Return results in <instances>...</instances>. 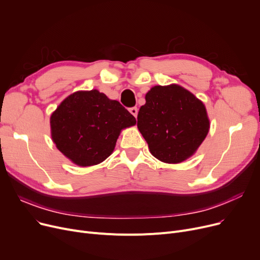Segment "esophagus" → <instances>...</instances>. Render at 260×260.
I'll return each mask as SVG.
<instances>
[{
  "mask_svg": "<svg viewBox=\"0 0 260 260\" xmlns=\"http://www.w3.org/2000/svg\"><path fill=\"white\" fill-rule=\"evenodd\" d=\"M129 113H131L133 116L137 117V114H138V108H137V107H131V108H129Z\"/></svg>",
  "mask_w": 260,
  "mask_h": 260,
  "instance_id": "34e87169",
  "label": "esophagus"
}]
</instances>
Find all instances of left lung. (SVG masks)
Wrapping results in <instances>:
<instances>
[{"label":"left lung","mask_w":260,"mask_h":260,"mask_svg":"<svg viewBox=\"0 0 260 260\" xmlns=\"http://www.w3.org/2000/svg\"><path fill=\"white\" fill-rule=\"evenodd\" d=\"M137 126L152 155L167 163L192 156L210 128L206 107L179 85L154 86L145 94Z\"/></svg>","instance_id":"8db88e82"}]
</instances>
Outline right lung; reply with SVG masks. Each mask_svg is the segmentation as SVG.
Here are the masks:
<instances>
[{
    "mask_svg": "<svg viewBox=\"0 0 260 260\" xmlns=\"http://www.w3.org/2000/svg\"><path fill=\"white\" fill-rule=\"evenodd\" d=\"M135 123L136 118L124 106L97 89L77 91L51 115V137L74 163L90 167L111 155L121 129Z\"/></svg>",
    "mask_w": 260,
    "mask_h": 260,
    "instance_id": "1",
    "label": "right lung"
}]
</instances>
